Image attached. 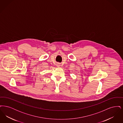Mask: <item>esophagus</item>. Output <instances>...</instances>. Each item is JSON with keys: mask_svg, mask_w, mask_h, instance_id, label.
I'll use <instances>...</instances> for the list:
<instances>
[{"mask_svg": "<svg viewBox=\"0 0 123 123\" xmlns=\"http://www.w3.org/2000/svg\"><path fill=\"white\" fill-rule=\"evenodd\" d=\"M60 64H59V63L57 64V67H60Z\"/></svg>", "mask_w": 123, "mask_h": 123, "instance_id": "1", "label": "esophagus"}]
</instances>
